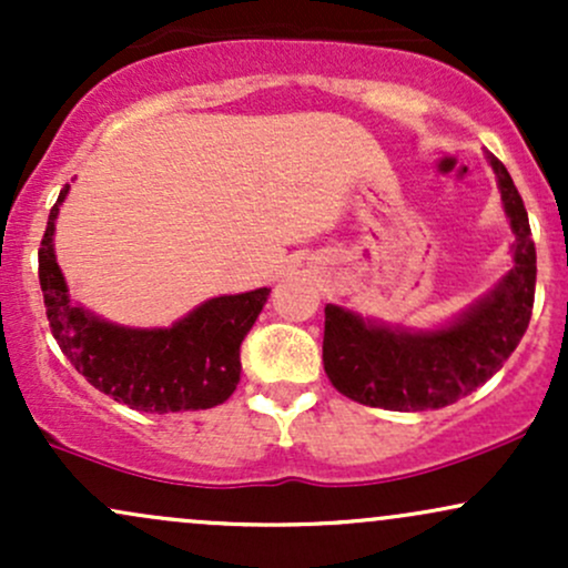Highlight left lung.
Returning <instances> with one entry per match:
<instances>
[{"mask_svg": "<svg viewBox=\"0 0 568 568\" xmlns=\"http://www.w3.org/2000/svg\"><path fill=\"white\" fill-rule=\"evenodd\" d=\"M513 230V266L491 291L435 328H406L325 304L323 366L342 395L371 408L452 406L491 379L531 321L537 251L510 173L486 152Z\"/></svg>", "mask_w": 568, "mask_h": 568, "instance_id": "1", "label": "left lung"}]
</instances>
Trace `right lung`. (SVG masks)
<instances>
[{"instance_id": "right-lung-1", "label": "right lung", "mask_w": 568, "mask_h": 568, "mask_svg": "<svg viewBox=\"0 0 568 568\" xmlns=\"http://www.w3.org/2000/svg\"><path fill=\"white\" fill-rule=\"evenodd\" d=\"M69 184L50 211L39 247V285L48 321L71 366L116 403L149 414L200 410L224 403L240 382V347L262 315L270 288L207 298L168 328L103 321L69 296L55 258V219Z\"/></svg>"}]
</instances>
